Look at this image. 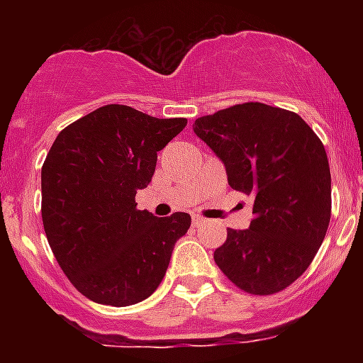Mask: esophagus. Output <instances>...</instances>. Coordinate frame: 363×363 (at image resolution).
Returning <instances> with one entry per match:
<instances>
[{
	"label": "esophagus",
	"instance_id": "34e87169",
	"mask_svg": "<svg viewBox=\"0 0 363 363\" xmlns=\"http://www.w3.org/2000/svg\"><path fill=\"white\" fill-rule=\"evenodd\" d=\"M203 218H200V216H192V225L194 227H200L201 223H203Z\"/></svg>",
	"mask_w": 363,
	"mask_h": 363
}]
</instances>
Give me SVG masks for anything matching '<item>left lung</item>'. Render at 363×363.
<instances>
[{"mask_svg":"<svg viewBox=\"0 0 363 363\" xmlns=\"http://www.w3.org/2000/svg\"><path fill=\"white\" fill-rule=\"evenodd\" d=\"M225 163L234 191L252 196L251 227L227 229L214 262L238 289L267 296L306 272L331 221L323 143L296 112L247 101L194 121Z\"/></svg>","mask_w":363,"mask_h":363,"instance_id":"1","label":"left lung"}]
</instances>
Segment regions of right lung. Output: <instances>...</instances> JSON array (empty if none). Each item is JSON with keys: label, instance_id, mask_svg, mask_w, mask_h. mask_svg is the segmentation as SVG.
<instances>
[{"label": "right lung", "instance_id": "right-lung-1", "mask_svg": "<svg viewBox=\"0 0 363 363\" xmlns=\"http://www.w3.org/2000/svg\"><path fill=\"white\" fill-rule=\"evenodd\" d=\"M185 125L112 104L54 140L41 167V218L57 264L89 300L134 306L162 284L191 216L140 211L136 191L150 184L158 150Z\"/></svg>", "mask_w": 363, "mask_h": 363}]
</instances>
